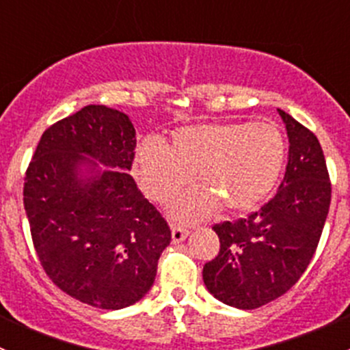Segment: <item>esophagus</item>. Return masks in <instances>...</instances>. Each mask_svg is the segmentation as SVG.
Returning a JSON list of instances; mask_svg holds the SVG:
<instances>
[{"instance_id":"esophagus-1","label":"esophagus","mask_w":350,"mask_h":350,"mask_svg":"<svg viewBox=\"0 0 350 350\" xmlns=\"http://www.w3.org/2000/svg\"><path fill=\"white\" fill-rule=\"evenodd\" d=\"M171 235H172V242L179 243L185 241L186 237L189 235V230L185 227H179V225H172L171 227Z\"/></svg>"}]
</instances>
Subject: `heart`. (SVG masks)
I'll list each match as a JSON object with an SVG mask.
<instances>
[{"label": "heart", "instance_id": "obj_1", "mask_svg": "<svg viewBox=\"0 0 350 350\" xmlns=\"http://www.w3.org/2000/svg\"><path fill=\"white\" fill-rule=\"evenodd\" d=\"M286 142L273 123H208L176 130L169 146L144 140L135 154V176L150 200L165 203L191 181L201 189L174 201L183 220L256 206L283 171Z\"/></svg>", "mask_w": 350, "mask_h": 350}]
</instances>
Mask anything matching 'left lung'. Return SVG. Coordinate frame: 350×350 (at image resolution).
Segmentation results:
<instances>
[{
	"mask_svg": "<svg viewBox=\"0 0 350 350\" xmlns=\"http://www.w3.org/2000/svg\"><path fill=\"white\" fill-rule=\"evenodd\" d=\"M278 111L289 139L283 183L259 211L215 225L220 252L203 267L208 291L241 310L259 308L296 284L315 254L330 206L319 139L291 115Z\"/></svg>",
	"mask_w": 350,
	"mask_h": 350,
	"instance_id": "8db88e82",
	"label": "left lung"
}]
</instances>
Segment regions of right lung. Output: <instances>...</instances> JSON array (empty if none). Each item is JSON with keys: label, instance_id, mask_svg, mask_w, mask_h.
Returning a JSON list of instances; mask_svg holds the SVG:
<instances>
[{"label": "right lung", "instance_id": "1", "mask_svg": "<svg viewBox=\"0 0 350 350\" xmlns=\"http://www.w3.org/2000/svg\"><path fill=\"white\" fill-rule=\"evenodd\" d=\"M135 146L125 113L88 105L45 130L25 176L42 267L62 291L96 308L142 299L171 242L167 221L129 174Z\"/></svg>", "mask_w": 350, "mask_h": 350}]
</instances>
